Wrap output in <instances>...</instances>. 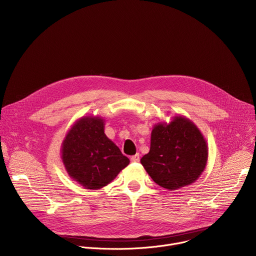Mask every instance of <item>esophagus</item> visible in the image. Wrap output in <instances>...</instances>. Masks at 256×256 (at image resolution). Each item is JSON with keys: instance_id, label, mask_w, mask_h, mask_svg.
Masks as SVG:
<instances>
[{"instance_id": "34e87169", "label": "esophagus", "mask_w": 256, "mask_h": 256, "mask_svg": "<svg viewBox=\"0 0 256 256\" xmlns=\"http://www.w3.org/2000/svg\"><path fill=\"white\" fill-rule=\"evenodd\" d=\"M130 161H132V163H136V162H138V161H140V155H138V154H136V155L132 156Z\"/></svg>"}]
</instances>
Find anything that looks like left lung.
<instances>
[{"mask_svg":"<svg viewBox=\"0 0 256 256\" xmlns=\"http://www.w3.org/2000/svg\"><path fill=\"white\" fill-rule=\"evenodd\" d=\"M206 142L188 118L177 116L159 122L151 132V147L140 163L156 184L169 190L190 186L208 162Z\"/></svg>","mask_w":256,"mask_h":256,"instance_id":"left-lung-1","label":"left lung"}]
</instances>
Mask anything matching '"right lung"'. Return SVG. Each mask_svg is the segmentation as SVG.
<instances>
[{"mask_svg": "<svg viewBox=\"0 0 256 256\" xmlns=\"http://www.w3.org/2000/svg\"><path fill=\"white\" fill-rule=\"evenodd\" d=\"M62 161L72 179L87 190L106 186L130 164L104 132V120L83 116L72 126L62 144Z\"/></svg>", "mask_w": 256, "mask_h": 256, "instance_id": "add662e5", "label": "right lung"}]
</instances>
